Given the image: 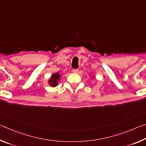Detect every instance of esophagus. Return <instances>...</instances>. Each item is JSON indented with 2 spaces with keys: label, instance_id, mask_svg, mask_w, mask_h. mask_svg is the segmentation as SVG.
<instances>
[{
  "label": "esophagus",
  "instance_id": "34e87169",
  "mask_svg": "<svg viewBox=\"0 0 146 146\" xmlns=\"http://www.w3.org/2000/svg\"><path fill=\"white\" fill-rule=\"evenodd\" d=\"M73 72L74 73H77L78 72V70H77V69H75V70H73Z\"/></svg>",
  "mask_w": 146,
  "mask_h": 146
}]
</instances>
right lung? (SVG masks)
<instances>
[{
    "mask_svg": "<svg viewBox=\"0 0 146 146\" xmlns=\"http://www.w3.org/2000/svg\"><path fill=\"white\" fill-rule=\"evenodd\" d=\"M60 80V75L58 73H53L52 75L51 76L50 78L49 79L48 82V84L51 86V87H56V86L58 85V82Z\"/></svg>",
    "mask_w": 146,
    "mask_h": 146,
    "instance_id": "right-lung-1",
    "label": "right lung"
}]
</instances>
